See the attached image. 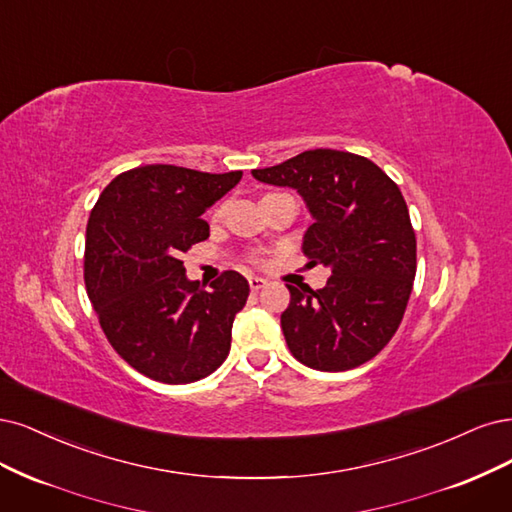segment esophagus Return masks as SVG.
I'll return each instance as SVG.
<instances>
[{"mask_svg": "<svg viewBox=\"0 0 512 512\" xmlns=\"http://www.w3.org/2000/svg\"><path fill=\"white\" fill-rule=\"evenodd\" d=\"M249 285H251L253 291H259V289L266 287V280L259 278V276H251V278H249Z\"/></svg>", "mask_w": 512, "mask_h": 512, "instance_id": "1", "label": "esophagus"}]
</instances>
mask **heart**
<instances>
[{
	"instance_id": "1",
	"label": "heart",
	"mask_w": 512,
	"mask_h": 512,
	"mask_svg": "<svg viewBox=\"0 0 512 512\" xmlns=\"http://www.w3.org/2000/svg\"><path fill=\"white\" fill-rule=\"evenodd\" d=\"M221 214H223V206H219L217 210H214V219H219V217H221Z\"/></svg>"
}]
</instances>
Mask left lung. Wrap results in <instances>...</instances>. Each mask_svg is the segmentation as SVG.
<instances>
[{
	"instance_id": "left-lung-1",
	"label": "left lung",
	"mask_w": 512,
	"mask_h": 512,
	"mask_svg": "<svg viewBox=\"0 0 512 512\" xmlns=\"http://www.w3.org/2000/svg\"><path fill=\"white\" fill-rule=\"evenodd\" d=\"M259 183L298 191L312 214L302 251L327 266L323 289L287 285L280 325L291 355L344 372L381 353L398 332L417 272V238L400 187L370 159L315 148L253 170Z\"/></svg>"
}]
</instances>
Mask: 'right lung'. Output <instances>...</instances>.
<instances>
[{"label": "right lung", "mask_w": 512, "mask_h": 512, "mask_svg": "<svg viewBox=\"0 0 512 512\" xmlns=\"http://www.w3.org/2000/svg\"><path fill=\"white\" fill-rule=\"evenodd\" d=\"M240 178V170L208 174L155 163L119 174L91 210L89 300L112 349L153 381H200L232 346L249 283L227 270L204 291L185 276L180 255L210 236L200 217Z\"/></svg>", "instance_id": "obj_1"}]
</instances>
